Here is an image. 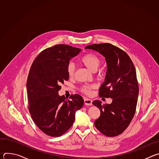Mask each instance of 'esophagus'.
Instances as JSON below:
<instances>
[{
    "mask_svg": "<svg viewBox=\"0 0 159 159\" xmlns=\"http://www.w3.org/2000/svg\"><path fill=\"white\" fill-rule=\"evenodd\" d=\"M84 103L86 106H92L93 101L89 98H84Z\"/></svg>",
    "mask_w": 159,
    "mask_h": 159,
    "instance_id": "obj_1",
    "label": "esophagus"
}]
</instances>
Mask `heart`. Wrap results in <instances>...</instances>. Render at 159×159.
<instances>
[{"instance_id": "heart-1", "label": "heart", "mask_w": 159, "mask_h": 159, "mask_svg": "<svg viewBox=\"0 0 159 159\" xmlns=\"http://www.w3.org/2000/svg\"><path fill=\"white\" fill-rule=\"evenodd\" d=\"M80 61L89 70L92 72H96L98 67L101 64V60L100 58L93 53H87L83 56L81 59ZM75 65L70 62L69 63L66 68V72L67 74L69 77H73L75 74ZM94 87L93 85H83L81 87V91L84 93L85 94H90L91 93V89Z\"/></svg>"}]
</instances>
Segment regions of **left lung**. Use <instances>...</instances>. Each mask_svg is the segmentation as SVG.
<instances>
[{"label": "left lung", "mask_w": 159, "mask_h": 159, "mask_svg": "<svg viewBox=\"0 0 159 159\" xmlns=\"http://www.w3.org/2000/svg\"><path fill=\"white\" fill-rule=\"evenodd\" d=\"M85 48L96 51L105 58L107 72L99 96L112 101L104 105L99 100L93 102L101 111L94 125L107 137H115L127 128L134 115L139 93L135 68L129 56L111 44H94Z\"/></svg>", "instance_id": "obj_1"}]
</instances>
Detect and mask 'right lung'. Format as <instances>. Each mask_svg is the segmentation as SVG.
Segmentation results:
<instances>
[{
    "instance_id": "1",
    "label": "right lung",
    "mask_w": 159,
    "mask_h": 159,
    "mask_svg": "<svg viewBox=\"0 0 159 159\" xmlns=\"http://www.w3.org/2000/svg\"><path fill=\"white\" fill-rule=\"evenodd\" d=\"M81 49L57 44L41 52L34 60L26 87L29 111L37 126L51 137H59L72 126L84 101L79 94L66 100L59 96L61 84L69 80L66 68Z\"/></svg>"
}]
</instances>
